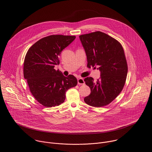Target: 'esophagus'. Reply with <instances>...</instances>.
Here are the masks:
<instances>
[{"label": "esophagus", "mask_w": 152, "mask_h": 152, "mask_svg": "<svg viewBox=\"0 0 152 152\" xmlns=\"http://www.w3.org/2000/svg\"><path fill=\"white\" fill-rule=\"evenodd\" d=\"M77 82L79 85H84L85 84V81L82 78H79L77 80Z\"/></svg>", "instance_id": "esophagus-1"}]
</instances>
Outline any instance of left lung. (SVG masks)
Returning a JSON list of instances; mask_svg holds the SVG:
<instances>
[{
	"label": "left lung",
	"mask_w": 152,
	"mask_h": 152,
	"mask_svg": "<svg viewBox=\"0 0 152 152\" xmlns=\"http://www.w3.org/2000/svg\"><path fill=\"white\" fill-rule=\"evenodd\" d=\"M79 38L87 56V66H97L101 72L96 82L91 77L84 79L91 92L84 101L94 107L106 106L117 97L126 83L128 66L124 49L117 39L101 31Z\"/></svg>",
	"instance_id": "1"
}]
</instances>
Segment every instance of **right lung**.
I'll return each mask as SVG.
<instances>
[{
  "label": "right lung",
  "mask_w": 152,
  "mask_h": 152,
  "mask_svg": "<svg viewBox=\"0 0 152 152\" xmlns=\"http://www.w3.org/2000/svg\"><path fill=\"white\" fill-rule=\"evenodd\" d=\"M75 38L73 35H49L37 41L26 54L24 78L33 96L45 107L63 103L66 91L77 84L73 75L65 77L60 71L54 69L60 63L61 52Z\"/></svg>",
  "instance_id": "1"
}]
</instances>
